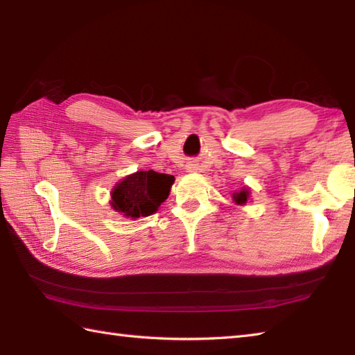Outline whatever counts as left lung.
<instances>
[{
    "mask_svg": "<svg viewBox=\"0 0 355 355\" xmlns=\"http://www.w3.org/2000/svg\"><path fill=\"white\" fill-rule=\"evenodd\" d=\"M247 198H248V191L247 189H243L241 192L233 193V200H235L236 205H244Z\"/></svg>",
    "mask_w": 355,
    "mask_h": 355,
    "instance_id": "1",
    "label": "left lung"
}]
</instances>
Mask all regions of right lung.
<instances>
[{
	"label": "right lung",
	"mask_w": 355,
	"mask_h": 355,
	"mask_svg": "<svg viewBox=\"0 0 355 355\" xmlns=\"http://www.w3.org/2000/svg\"><path fill=\"white\" fill-rule=\"evenodd\" d=\"M172 175L155 171H140L128 175L111 192V206L128 218L153 215L168 198Z\"/></svg>",
	"instance_id": "obj_1"
}]
</instances>
